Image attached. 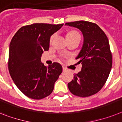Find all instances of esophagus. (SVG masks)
<instances>
[{"label": "esophagus", "instance_id": "esophagus-1", "mask_svg": "<svg viewBox=\"0 0 122 122\" xmlns=\"http://www.w3.org/2000/svg\"><path fill=\"white\" fill-rule=\"evenodd\" d=\"M62 68H63V72H65V71L67 70V68L64 67V66H63V67H62Z\"/></svg>", "mask_w": 122, "mask_h": 122}]
</instances>
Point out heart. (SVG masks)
Wrapping results in <instances>:
<instances>
[{"instance_id":"obj_1","label":"heart","mask_w":122,"mask_h":122,"mask_svg":"<svg viewBox=\"0 0 122 122\" xmlns=\"http://www.w3.org/2000/svg\"><path fill=\"white\" fill-rule=\"evenodd\" d=\"M54 37H55V35L52 36V37H51V38H50V42H52V41L53 40ZM77 37H80V34H79V33L76 30L69 31L67 35V39H74V38H77Z\"/></svg>"}]
</instances>
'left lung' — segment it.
<instances>
[{
	"instance_id": "1",
	"label": "left lung",
	"mask_w": 122,
	"mask_h": 122,
	"mask_svg": "<svg viewBox=\"0 0 122 122\" xmlns=\"http://www.w3.org/2000/svg\"><path fill=\"white\" fill-rule=\"evenodd\" d=\"M65 25L80 29L84 38L82 49L76 58L82 64L81 70L68 83V89L80 97L94 95L105 85L112 66L108 38L95 23L80 20Z\"/></svg>"
}]
</instances>
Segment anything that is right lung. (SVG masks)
<instances>
[{"mask_svg": "<svg viewBox=\"0 0 122 122\" xmlns=\"http://www.w3.org/2000/svg\"><path fill=\"white\" fill-rule=\"evenodd\" d=\"M63 25L37 23L23 26L11 40L9 73L16 86L29 98L40 100L50 95L62 72L60 63L54 62L47 67L41 60L44 51L49 50L50 36Z\"/></svg>", "mask_w": 122, "mask_h": 122, "instance_id": "1", "label": "right lung"}]
</instances>
